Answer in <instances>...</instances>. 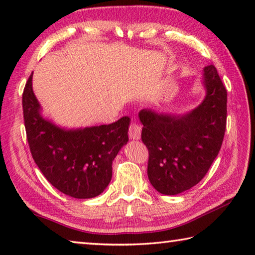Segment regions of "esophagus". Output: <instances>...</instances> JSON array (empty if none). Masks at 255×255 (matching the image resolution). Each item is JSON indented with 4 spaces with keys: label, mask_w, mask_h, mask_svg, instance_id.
<instances>
[{
    "label": "esophagus",
    "mask_w": 255,
    "mask_h": 255,
    "mask_svg": "<svg viewBox=\"0 0 255 255\" xmlns=\"http://www.w3.org/2000/svg\"><path fill=\"white\" fill-rule=\"evenodd\" d=\"M129 137L131 139H139L140 138V133H141V127L140 125H138L136 123H131L130 126H129Z\"/></svg>",
    "instance_id": "esophagus-1"
}]
</instances>
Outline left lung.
Here are the masks:
<instances>
[{
  "label": "left lung",
  "mask_w": 255,
  "mask_h": 255,
  "mask_svg": "<svg viewBox=\"0 0 255 255\" xmlns=\"http://www.w3.org/2000/svg\"><path fill=\"white\" fill-rule=\"evenodd\" d=\"M206 97L182 116L141 110V140L148 149L147 175L163 195L174 196L204 179L221 150L227 119V91L214 65L204 68Z\"/></svg>",
  "instance_id": "obj_1"
}]
</instances>
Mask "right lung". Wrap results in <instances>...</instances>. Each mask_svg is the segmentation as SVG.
<instances>
[{"label": "right lung", "mask_w": 255, "mask_h": 255, "mask_svg": "<svg viewBox=\"0 0 255 255\" xmlns=\"http://www.w3.org/2000/svg\"><path fill=\"white\" fill-rule=\"evenodd\" d=\"M23 119L32 158L45 178L65 195L89 199L103 192L112 161L128 141L129 118L75 130L62 129L40 115L32 91V73L22 94Z\"/></svg>", "instance_id": "obj_1"}]
</instances>
